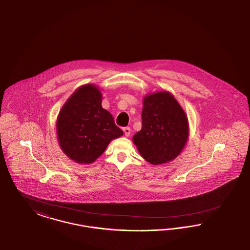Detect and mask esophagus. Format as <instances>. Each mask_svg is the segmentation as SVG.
<instances>
[{"instance_id": "34e87169", "label": "esophagus", "mask_w": 250, "mask_h": 250, "mask_svg": "<svg viewBox=\"0 0 250 250\" xmlns=\"http://www.w3.org/2000/svg\"><path fill=\"white\" fill-rule=\"evenodd\" d=\"M123 131H124L125 136H126V137H129V134H130V129H129V127L124 128V129H123Z\"/></svg>"}]
</instances>
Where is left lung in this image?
<instances>
[{
    "instance_id": "8db88e82",
    "label": "left lung",
    "mask_w": 250,
    "mask_h": 250,
    "mask_svg": "<svg viewBox=\"0 0 250 250\" xmlns=\"http://www.w3.org/2000/svg\"><path fill=\"white\" fill-rule=\"evenodd\" d=\"M142 129L132 142L152 165L172 161L185 149L189 122L184 108L167 91L146 94L143 99Z\"/></svg>"
}]
</instances>
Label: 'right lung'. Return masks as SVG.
<instances>
[{"instance_id": "1", "label": "right lung", "mask_w": 250, "mask_h": 250, "mask_svg": "<svg viewBox=\"0 0 250 250\" xmlns=\"http://www.w3.org/2000/svg\"><path fill=\"white\" fill-rule=\"evenodd\" d=\"M102 97L98 86L84 84L69 96L57 116L59 146L78 164H92L112 140L123 135L111 114L103 108Z\"/></svg>"}]
</instances>
